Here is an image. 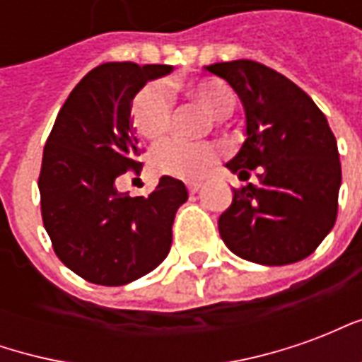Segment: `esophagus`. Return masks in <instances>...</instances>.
Here are the masks:
<instances>
[{"label": "esophagus", "instance_id": "34e87169", "mask_svg": "<svg viewBox=\"0 0 362 362\" xmlns=\"http://www.w3.org/2000/svg\"><path fill=\"white\" fill-rule=\"evenodd\" d=\"M199 188H202V184H199V182H188V192H189V194H196Z\"/></svg>", "mask_w": 362, "mask_h": 362}]
</instances>
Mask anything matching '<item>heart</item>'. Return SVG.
I'll return each mask as SVG.
<instances>
[{
	"label": "heart",
	"instance_id": "heart-1",
	"mask_svg": "<svg viewBox=\"0 0 362 362\" xmlns=\"http://www.w3.org/2000/svg\"><path fill=\"white\" fill-rule=\"evenodd\" d=\"M189 93L209 108L215 118H227L235 110L236 96L227 83L205 77L192 83ZM173 95L163 81H151L137 90L132 100V119L135 129L145 137H158L165 134L173 118ZM219 155L217 147L207 141H186L182 137H166L151 151V166L155 173L197 180L202 178Z\"/></svg>",
	"mask_w": 362,
	"mask_h": 362
}]
</instances>
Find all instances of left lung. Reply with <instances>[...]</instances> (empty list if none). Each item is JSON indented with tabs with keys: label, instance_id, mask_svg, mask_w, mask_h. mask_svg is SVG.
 Instances as JSON below:
<instances>
[{
	"label": "left lung",
	"instance_id": "obj_1",
	"mask_svg": "<svg viewBox=\"0 0 362 362\" xmlns=\"http://www.w3.org/2000/svg\"><path fill=\"white\" fill-rule=\"evenodd\" d=\"M240 96L246 141L227 166L240 180L258 170V186L235 188L219 233L236 256L295 264L316 250L337 217L341 165L324 112L300 87L252 59L205 67Z\"/></svg>",
	"mask_w": 362,
	"mask_h": 362
}]
</instances>
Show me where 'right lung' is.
Wrapping results in <instances>:
<instances>
[{
    "mask_svg": "<svg viewBox=\"0 0 362 362\" xmlns=\"http://www.w3.org/2000/svg\"><path fill=\"white\" fill-rule=\"evenodd\" d=\"M170 66L108 62L67 96L46 139L38 176L40 211L52 248L89 283L118 287L153 272L168 256L174 215L188 189L163 176L149 196H119L114 182L141 173L143 149L132 100Z\"/></svg>",
    "mask_w": 362,
    "mask_h": 362,
    "instance_id": "add662e5",
    "label": "right lung"
}]
</instances>
